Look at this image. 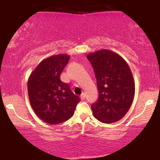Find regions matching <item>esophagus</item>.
<instances>
[{
	"label": "esophagus",
	"instance_id": "esophagus-1",
	"mask_svg": "<svg viewBox=\"0 0 160 160\" xmlns=\"http://www.w3.org/2000/svg\"><path fill=\"white\" fill-rule=\"evenodd\" d=\"M85 94H84V93H82V94L80 95V99H82V100H84V99H85Z\"/></svg>",
	"mask_w": 160,
	"mask_h": 160
}]
</instances>
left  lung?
I'll list each match as a JSON object with an SVG mask.
<instances>
[{
  "mask_svg": "<svg viewBox=\"0 0 160 160\" xmlns=\"http://www.w3.org/2000/svg\"><path fill=\"white\" fill-rule=\"evenodd\" d=\"M87 58L93 67L99 91L98 100L91 109L100 122L112 123L128 112L135 95V81L127 62L118 53L102 49Z\"/></svg>",
  "mask_w": 160,
  "mask_h": 160,
  "instance_id": "left-lung-1",
  "label": "left lung"
}]
</instances>
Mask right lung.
<instances>
[{
  "label": "right lung",
  "instance_id": "obj_1",
  "mask_svg": "<svg viewBox=\"0 0 160 160\" xmlns=\"http://www.w3.org/2000/svg\"><path fill=\"white\" fill-rule=\"evenodd\" d=\"M70 59L68 54L53 55L40 62L29 75L28 96L37 116L50 125H57L74 114L80 97L61 80V74Z\"/></svg>",
  "mask_w": 160,
  "mask_h": 160
}]
</instances>
